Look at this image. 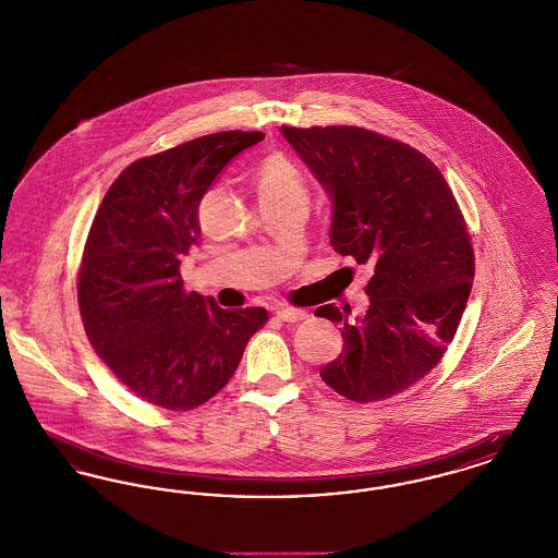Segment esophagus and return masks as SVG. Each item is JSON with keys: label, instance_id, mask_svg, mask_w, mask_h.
<instances>
[{"label": "esophagus", "instance_id": "34e87169", "mask_svg": "<svg viewBox=\"0 0 558 558\" xmlns=\"http://www.w3.org/2000/svg\"><path fill=\"white\" fill-rule=\"evenodd\" d=\"M276 318L282 319V322H301V319L307 318V312L292 310V307H278Z\"/></svg>", "mask_w": 558, "mask_h": 558}]
</instances>
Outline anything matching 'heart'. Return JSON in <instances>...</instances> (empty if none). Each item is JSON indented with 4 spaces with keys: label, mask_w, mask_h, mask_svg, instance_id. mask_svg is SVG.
<instances>
[{
    "label": "heart",
    "mask_w": 558,
    "mask_h": 558,
    "mask_svg": "<svg viewBox=\"0 0 558 558\" xmlns=\"http://www.w3.org/2000/svg\"><path fill=\"white\" fill-rule=\"evenodd\" d=\"M255 182L262 203L289 196H305L301 171L282 155H269L267 159L262 160Z\"/></svg>",
    "instance_id": "b5f03b06"
}]
</instances>
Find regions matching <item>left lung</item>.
<instances>
[{
  "instance_id": "8db88e82",
  "label": "left lung",
  "mask_w": 558,
  "mask_h": 558,
  "mask_svg": "<svg viewBox=\"0 0 558 558\" xmlns=\"http://www.w3.org/2000/svg\"><path fill=\"white\" fill-rule=\"evenodd\" d=\"M332 198V248L372 267L368 310L319 307L341 322L343 349L319 376L343 398H393L433 371L451 343L475 278L473 244L435 162L387 135L282 128Z\"/></svg>"
}]
</instances>
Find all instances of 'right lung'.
I'll return each instance as SVG.
<instances>
[{
  "instance_id": "1",
  "label": "right lung",
  "mask_w": 558,
  "mask_h": 558,
  "mask_svg": "<svg viewBox=\"0 0 558 558\" xmlns=\"http://www.w3.org/2000/svg\"><path fill=\"white\" fill-rule=\"evenodd\" d=\"M262 132L203 135L132 162L108 187L81 259V319L94 351L137 398L192 410L221 391L264 307L221 310L184 291L180 259L198 242V205Z\"/></svg>"
}]
</instances>
